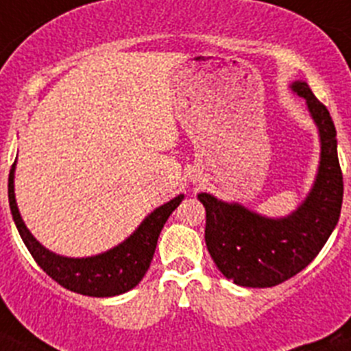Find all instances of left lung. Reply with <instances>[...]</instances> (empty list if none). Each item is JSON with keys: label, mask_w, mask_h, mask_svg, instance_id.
<instances>
[{"label": "left lung", "mask_w": 351, "mask_h": 351, "mask_svg": "<svg viewBox=\"0 0 351 351\" xmlns=\"http://www.w3.org/2000/svg\"><path fill=\"white\" fill-rule=\"evenodd\" d=\"M291 89L306 100L320 133V167L306 200L285 218H267L241 204L198 195L206 207L210 258L239 287L269 288L293 278L315 260L339 221L343 172L332 117L308 84L295 80Z\"/></svg>", "instance_id": "8db88e82"}]
</instances>
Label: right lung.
<instances>
[{
    "instance_id": "right-lung-1",
    "label": "right lung",
    "mask_w": 351,
    "mask_h": 351,
    "mask_svg": "<svg viewBox=\"0 0 351 351\" xmlns=\"http://www.w3.org/2000/svg\"><path fill=\"white\" fill-rule=\"evenodd\" d=\"M14 172L15 163L12 165L8 176V202H10L12 216L15 226L23 237L24 244L29 250L43 272H47L56 283H60L66 290L82 293L89 297H114L132 290L142 281L147 272L149 263L153 260L160 232L169 219L173 209L182 202L184 195H178L170 202L163 204L141 223L126 241L112 250L88 258H68L56 255L36 241L27 226L24 225L14 193Z\"/></svg>"
}]
</instances>
